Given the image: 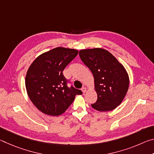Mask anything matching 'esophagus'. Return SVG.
<instances>
[{"label": "esophagus", "mask_w": 154, "mask_h": 154, "mask_svg": "<svg viewBox=\"0 0 154 154\" xmlns=\"http://www.w3.org/2000/svg\"><path fill=\"white\" fill-rule=\"evenodd\" d=\"M82 91L83 92V93H85L86 92V88H85V87H83L82 88Z\"/></svg>", "instance_id": "obj_1"}]
</instances>
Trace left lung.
<instances>
[{"instance_id": "obj_1", "label": "left lung", "mask_w": 154, "mask_h": 154, "mask_svg": "<svg viewBox=\"0 0 154 154\" xmlns=\"http://www.w3.org/2000/svg\"><path fill=\"white\" fill-rule=\"evenodd\" d=\"M79 54L94 79L98 98L92 107L99 111L113 110L120 105L128 90L129 77L125 68L102 48L82 49Z\"/></svg>"}]
</instances>
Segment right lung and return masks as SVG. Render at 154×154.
Segmentation results:
<instances>
[{"instance_id":"right-lung-1","label":"right lung","mask_w":154,"mask_h":154,"mask_svg":"<svg viewBox=\"0 0 154 154\" xmlns=\"http://www.w3.org/2000/svg\"><path fill=\"white\" fill-rule=\"evenodd\" d=\"M76 49L58 48L38 56L28 69L25 79L28 95L42 113L52 116L63 113L82 94L80 90L67 86L64 69L77 56Z\"/></svg>"}]
</instances>
